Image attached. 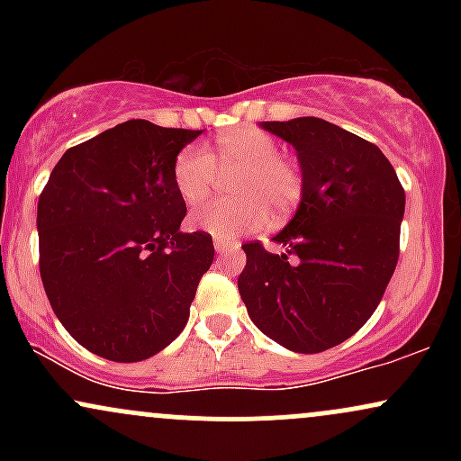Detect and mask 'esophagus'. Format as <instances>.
<instances>
[{"label":"esophagus","mask_w":461,"mask_h":461,"mask_svg":"<svg viewBox=\"0 0 461 461\" xmlns=\"http://www.w3.org/2000/svg\"><path fill=\"white\" fill-rule=\"evenodd\" d=\"M214 249H216V253H225L227 249H238V242H231V240H227V238L214 236Z\"/></svg>","instance_id":"1"}]
</instances>
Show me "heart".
Wrapping results in <instances>:
<instances>
[{
  "label": "heart",
  "mask_w": 461,
  "mask_h": 461,
  "mask_svg": "<svg viewBox=\"0 0 461 461\" xmlns=\"http://www.w3.org/2000/svg\"><path fill=\"white\" fill-rule=\"evenodd\" d=\"M230 193L190 214V225L219 238H236L256 231L271 221L293 214L303 197V173L299 164L279 153L273 136L256 128H238L219 136L205 151L188 145L173 162V184L188 205L212 194L219 173H234Z\"/></svg>",
  "instance_id": "b5f03b06"
}]
</instances>
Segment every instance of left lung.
Returning <instances> with one entry per match:
<instances>
[{"label": "left lung", "mask_w": 461, "mask_h": 461, "mask_svg": "<svg viewBox=\"0 0 461 461\" xmlns=\"http://www.w3.org/2000/svg\"><path fill=\"white\" fill-rule=\"evenodd\" d=\"M297 149L303 197L273 238L242 245L238 290L262 333L294 353H321L351 338L382 301L399 260L405 190L373 142L316 119L264 121Z\"/></svg>", "instance_id": "obj_1"}]
</instances>
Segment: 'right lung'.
<instances>
[{
	"label": "right lung",
	"mask_w": 461,
	"mask_h": 461,
	"mask_svg": "<svg viewBox=\"0 0 461 461\" xmlns=\"http://www.w3.org/2000/svg\"><path fill=\"white\" fill-rule=\"evenodd\" d=\"M201 130L131 119L71 147L39 197V267L58 321L84 348L140 362L188 322L214 260L208 231H179L176 156Z\"/></svg>",
	"instance_id": "right-lung-1"
}]
</instances>
